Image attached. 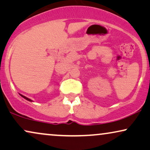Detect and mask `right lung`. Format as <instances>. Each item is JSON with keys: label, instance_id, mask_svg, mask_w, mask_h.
Instances as JSON below:
<instances>
[{"label": "right lung", "instance_id": "add662e5", "mask_svg": "<svg viewBox=\"0 0 150 150\" xmlns=\"http://www.w3.org/2000/svg\"><path fill=\"white\" fill-rule=\"evenodd\" d=\"M21 96H22V97H23V98H25V99H27V100H28V101H31V99H29V98H27V97H25V96H23V95H21Z\"/></svg>", "mask_w": 150, "mask_h": 150}]
</instances>
